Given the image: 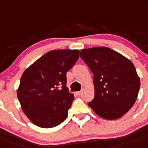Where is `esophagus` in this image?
<instances>
[{"label": "esophagus", "instance_id": "obj_1", "mask_svg": "<svg viewBox=\"0 0 148 148\" xmlns=\"http://www.w3.org/2000/svg\"><path fill=\"white\" fill-rule=\"evenodd\" d=\"M82 91H79V92H76V93H77V95H81V94H82Z\"/></svg>", "mask_w": 148, "mask_h": 148}]
</instances>
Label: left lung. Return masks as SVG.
Segmentation results:
<instances>
[{
  "label": "left lung",
  "instance_id": "left-lung-1",
  "mask_svg": "<svg viewBox=\"0 0 148 148\" xmlns=\"http://www.w3.org/2000/svg\"><path fill=\"white\" fill-rule=\"evenodd\" d=\"M80 57L93 75L95 96L88 105L98 116L119 119L133 107L140 79L133 63L108 47L82 49Z\"/></svg>",
  "mask_w": 148,
  "mask_h": 148
}]
</instances>
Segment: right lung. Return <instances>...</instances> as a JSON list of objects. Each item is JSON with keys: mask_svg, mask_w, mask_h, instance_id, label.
<instances>
[{"mask_svg": "<svg viewBox=\"0 0 148 148\" xmlns=\"http://www.w3.org/2000/svg\"><path fill=\"white\" fill-rule=\"evenodd\" d=\"M78 57L77 49L52 50L23 73L17 95L23 113L35 125L53 127L66 118L74 99L66 87V72Z\"/></svg>", "mask_w": 148, "mask_h": 148, "instance_id": "1", "label": "right lung"}]
</instances>
